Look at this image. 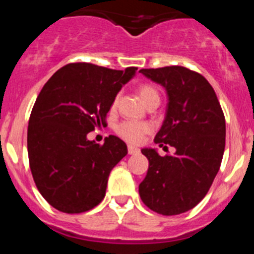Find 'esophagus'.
Wrapping results in <instances>:
<instances>
[{
    "instance_id": "esophagus-1",
    "label": "esophagus",
    "mask_w": 254,
    "mask_h": 254,
    "mask_svg": "<svg viewBox=\"0 0 254 254\" xmlns=\"http://www.w3.org/2000/svg\"><path fill=\"white\" fill-rule=\"evenodd\" d=\"M138 152H140V149H137V147L132 146V145H128V154H129V155L138 154Z\"/></svg>"
}]
</instances>
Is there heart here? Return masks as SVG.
Masks as SVG:
<instances>
[{"instance_id":"heart-1","label":"heart","mask_w":254,"mask_h":254,"mask_svg":"<svg viewBox=\"0 0 254 254\" xmlns=\"http://www.w3.org/2000/svg\"><path fill=\"white\" fill-rule=\"evenodd\" d=\"M138 94H140L141 99L143 100L145 104H147L149 102H151L152 99H159L158 91L155 90V87H152L151 85H141L138 87ZM118 99L113 100V107H116ZM151 131V126L149 123H137V122H123L118 126L117 128V133L120 134L123 140L128 141L132 143H138L142 141L143 136L147 133V132Z\"/></svg>"}]
</instances>
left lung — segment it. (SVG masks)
<instances>
[{"instance_id": "left-lung-1", "label": "left lung", "mask_w": 254, "mask_h": 254, "mask_svg": "<svg viewBox=\"0 0 254 254\" xmlns=\"http://www.w3.org/2000/svg\"><path fill=\"white\" fill-rule=\"evenodd\" d=\"M140 72L167 91V112L155 143H169L176 152L160 156L156 149L141 150L149 169L138 193L158 214H183L206 196L219 172L225 149V117L202 75L182 66Z\"/></svg>"}]
</instances>
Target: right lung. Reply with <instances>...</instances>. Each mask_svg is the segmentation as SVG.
Instances as JSON below:
<instances>
[{
	"label": "right lung",
	"instance_id": "1",
	"mask_svg": "<svg viewBox=\"0 0 254 254\" xmlns=\"http://www.w3.org/2000/svg\"><path fill=\"white\" fill-rule=\"evenodd\" d=\"M136 69L69 64L38 95L28 127L29 164L38 190L58 211L80 214L104 198L108 177L127 155V145L113 134L99 145L87 133L105 125L117 94Z\"/></svg>",
	"mask_w": 254,
	"mask_h": 254
}]
</instances>
